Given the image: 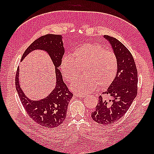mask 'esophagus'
<instances>
[{
    "instance_id": "1",
    "label": "esophagus",
    "mask_w": 154,
    "mask_h": 154,
    "mask_svg": "<svg viewBox=\"0 0 154 154\" xmlns=\"http://www.w3.org/2000/svg\"><path fill=\"white\" fill-rule=\"evenodd\" d=\"M74 96L77 97H79V98H84L85 97V94H77V93H74Z\"/></svg>"
}]
</instances>
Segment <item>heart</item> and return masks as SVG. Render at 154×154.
<instances>
[{
	"instance_id": "heart-1",
	"label": "heart",
	"mask_w": 154,
	"mask_h": 154,
	"mask_svg": "<svg viewBox=\"0 0 154 154\" xmlns=\"http://www.w3.org/2000/svg\"><path fill=\"white\" fill-rule=\"evenodd\" d=\"M83 68L84 77L72 86V89L81 94L92 92L98 85L104 88L116 77L118 60L114 52L104 50L97 44H85L75 48L72 58L65 56L60 69L65 80L72 83L77 79Z\"/></svg>"
}]
</instances>
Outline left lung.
Wrapping results in <instances>:
<instances>
[{"instance_id": "obj_1", "label": "left lung", "mask_w": 154, "mask_h": 154, "mask_svg": "<svg viewBox=\"0 0 154 154\" xmlns=\"http://www.w3.org/2000/svg\"><path fill=\"white\" fill-rule=\"evenodd\" d=\"M110 42L118 60L117 73L114 81L104 94L105 100L99 97L95 110L91 113L93 120L99 124L109 125L119 120L128 110L137 95L138 71L132 55L126 47L115 38L104 35Z\"/></svg>"}]
</instances>
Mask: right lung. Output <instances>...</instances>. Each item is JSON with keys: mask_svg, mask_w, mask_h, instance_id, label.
I'll return each instance as SVG.
<instances>
[{"mask_svg": "<svg viewBox=\"0 0 154 154\" xmlns=\"http://www.w3.org/2000/svg\"><path fill=\"white\" fill-rule=\"evenodd\" d=\"M35 50H44L50 55L55 67L56 85L55 89L45 99L40 100L29 99L20 87L19 67L16 71L15 77L16 89L28 116L39 125L53 128L60 126L65 120L68 104L73 96L64 83L61 71L58 69L65 52L62 35L47 34L38 38L26 50L21 61L29 53Z\"/></svg>", "mask_w": 154, "mask_h": 154, "instance_id": "right-lung-1", "label": "right lung"}]
</instances>
